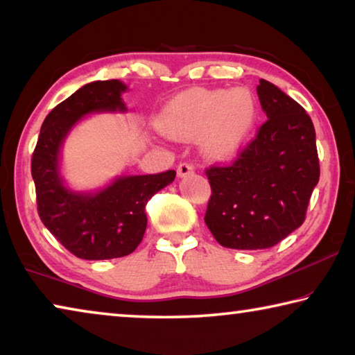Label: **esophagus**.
I'll return each mask as SVG.
<instances>
[{"instance_id": "1", "label": "esophagus", "mask_w": 355, "mask_h": 355, "mask_svg": "<svg viewBox=\"0 0 355 355\" xmlns=\"http://www.w3.org/2000/svg\"><path fill=\"white\" fill-rule=\"evenodd\" d=\"M194 172V167H192L189 163H182L177 167V173L178 177H186L189 175V173Z\"/></svg>"}]
</instances>
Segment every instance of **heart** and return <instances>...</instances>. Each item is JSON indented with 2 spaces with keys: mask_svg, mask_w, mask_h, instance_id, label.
<instances>
[{
  "mask_svg": "<svg viewBox=\"0 0 355 355\" xmlns=\"http://www.w3.org/2000/svg\"><path fill=\"white\" fill-rule=\"evenodd\" d=\"M257 100L249 89L196 87L173 97L156 127L172 139L191 141L207 159L222 161L243 146L257 120Z\"/></svg>",
  "mask_w": 355,
  "mask_h": 355,
  "instance_id": "heart-1",
  "label": "heart"
}]
</instances>
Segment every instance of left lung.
Returning a JSON list of instances; mask_svg holds the SVG:
<instances>
[{
	"label": "left lung",
	"instance_id": "obj_1",
	"mask_svg": "<svg viewBox=\"0 0 355 355\" xmlns=\"http://www.w3.org/2000/svg\"><path fill=\"white\" fill-rule=\"evenodd\" d=\"M268 120L232 166L211 167L205 224L220 245L272 248L305 219L320 180L315 127L297 101L266 80L257 86Z\"/></svg>",
	"mask_w": 355,
	"mask_h": 355
}]
</instances>
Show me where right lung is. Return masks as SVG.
I'll return each mask as SVG.
<instances>
[{
  "instance_id": "add662e5",
  "label": "right lung",
  "mask_w": 355,
  "mask_h": 355,
  "mask_svg": "<svg viewBox=\"0 0 355 355\" xmlns=\"http://www.w3.org/2000/svg\"><path fill=\"white\" fill-rule=\"evenodd\" d=\"M119 80L84 84L59 103L42 123L31 173L44 225L71 254L84 260L130 255L147 228L146 207L156 192L175 180L177 172L156 175H117L97 189L70 188L62 175V147L84 117L127 112Z\"/></svg>"
}]
</instances>
